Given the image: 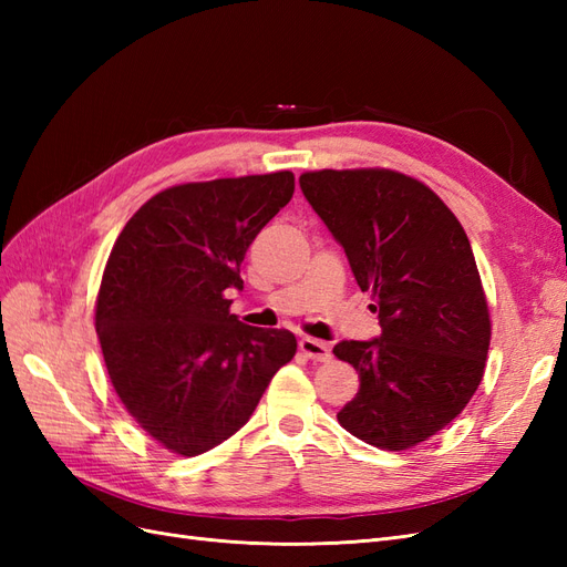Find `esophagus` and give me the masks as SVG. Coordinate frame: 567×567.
<instances>
[{
	"label": "esophagus",
	"instance_id": "obj_1",
	"mask_svg": "<svg viewBox=\"0 0 567 567\" xmlns=\"http://www.w3.org/2000/svg\"><path fill=\"white\" fill-rule=\"evenodd\" d=\"M300 352L307 359H315V362H326V359H331V350L326 342L317 340V338H302L300 340Z\"/></svg>",
	"mask_w": 567,
	"mask_h": 567
}]
</instances>
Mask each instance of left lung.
<instances>
[{
	"mask_svg": "<svg viewBox=\"0 0 567 567\" xmlns=\"http://www.w3.org/2000/svg\"><path fill=\"white\" fill-rule=\"evenodd\" d=\"M300 188L381 321L379 338L333 348L359 373L338 421L379 450L416 447L461 414L485 373L492 323L468 236L435 192L394 169H317Z\"/></svg>",
	"mask_w": 567,
	"mask_h": 567,
	"instance_id": "1",
	"label": "left lung"
}]
</instances>
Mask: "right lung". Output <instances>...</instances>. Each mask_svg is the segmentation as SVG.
Wrapping results in <instances>:
<instances>
[{"label": "right lung", "mask_w": 567, "mask_h": 567, "mask_svg": "<svg viewBox=\"0 0 567 567\" xmlns=\"http://www.w3.org/2000/svg\"><path fill=\"white\" fill-rule=\"evenodd\" d=\"M293 173L169 186L136 210L109 255L96 333L127 414L165 450L196 456L246 425L298 342L229 312L241 262L293 198Z\"/></svg>", "instance_id": "right-lung-1"}]
</instances>
